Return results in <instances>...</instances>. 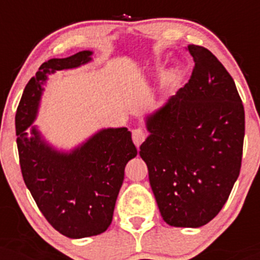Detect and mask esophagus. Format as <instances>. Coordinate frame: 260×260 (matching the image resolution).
Segmentation results:
<instances>
[{
	"label": "esophagus",
	"instance_id": "esophagus-1",
	"mask_svg": "<svg viewBox=\"0 0 260 260\" xmlns=\"http://www.w3.org/2000/svg\"><path fill=\"white\" fill-rule=\"evenodd\" d=\"M146 137H147L146 132L143 129H141V128H137V129L132 131V140L137 148H140V146L142 145L143 141L146 140Z\"/></svg>",
	"mask_w": 260,
	"mask_h": 260
}]
</instances>
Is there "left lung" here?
<instances>
[{
  "label": "left lung",
  "mask_w": 260,
  "mask_h": 260,
  "mask_svg": "<svg viewBox=\"0 0 260 260\" xmlns=\"http://www.w3.org/2000/svg\"><path fill=\"white\" fill-rule=\"evenodd\" d=\"M195 67L176 95L147 119L140 147L159 212L171 226L199 228L226 203L242 167L244 106L210 50L186 48Z\"/></svg>",
  "instance_id": "8db88e82"
}]
</instances>
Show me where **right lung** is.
Segmentation results:
<instances>
[{"label": "right lung", "instance_id": "obj_1", "mask_svg": "<svg viewBox=\"0 0 260 260\" xmlns=\"http://www.w3.org/2000/svg\"><path fill=\"white\" fill-rule=\"evenodd\" d=\"M90 51L44 62L23 90L17 107V149L23 181L49 224L68 238H86L106 232L124 179V167L137 156L127 128L96 133L72 153H59L41 141L32 128L41 84L56 70L72 69L90 60Z\"/></svg>", "mask_w": 260, "mask_h": 260}]
</instances>
